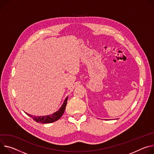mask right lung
<instances>
[{
    "label": "right lung",
    "instance_id": "1",
    "mask_svg": "<svg viewBox=\"0 0 154 154\" xmlns=\"http://www.w3.org/2000/svg\"><path fill=\"white\" fill-rule=\"evenodd\" d=\"M67 100H68V97H66V98L65 99L62 105L59 108V109L52 114L47 115L45 116H34L27 112L26 113L27 114V115H28L29 117H30L32 119H33L34 121L38 123H41V124L52 123L59 120V119L61 117V116L63 115L65 109L66 103H67Z\"/></svg>",
    "mask_w": 154,
    "mask_h": 154
}]
</instances>
